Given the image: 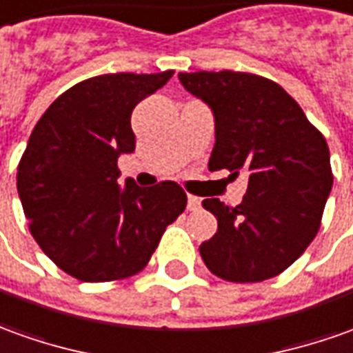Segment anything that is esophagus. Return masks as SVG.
Listing matches in <instances>:
<instances>
[{"instance_id":"obj_1","label":"esophagus","mask_w":353,"mask_h":353,"mask_svg":"<svg viewBox=\"0 0 353 353\" xmlns=\"http://www.w3.org/2000/svg\"><path fill=\"white\" fill-rule=\"evenodd\" d=\"M201 208V200L196 196H188V209L190 211H198Z\"/></svg>"}]
</instances>
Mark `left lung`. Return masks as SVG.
Listing matches in <instances>:
<instances>
[{
  "label": "left lung",
  "mask_w": 353,
  "mask_h": 353,
  "mask_svg": "<svg viewBox=\"0 0 353 353\" xmlns=\"http://www.w3.org/2000/svg\"><path fill=\"white\" fill-rule=\"evenodd\" d=\"M192 96L215 117L209 171L248 174L242 203L219 198L201 205L217 217V232L200 246L203 263L230 283H261L305 252L321 227L332 188L325 136L276 82L250 72H179Z\"/></svg>",
  "instance_id": "8db88e82"
}]
</instances>
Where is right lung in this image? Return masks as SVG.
<instances>
[{
	"label": "right lung",
	"mask_w": 353,
	"mask_h": 353,
	"mask_svg": "<svg viewBox=\"0 0 353 353\" xmlns=\"http://www.w3.org/2000/svg\"><path fill=\"white\" fill-rule=\"evenodd\" d=\"M172 74L117 72L82 80L34 126L17 171L19 198L43 254L82 283L140 273L165 228L186 208L176 182L117 184V159L136 148L132 109Z\"/></svg>",
	"instance_id": "add662e5"
}]
</instances>
